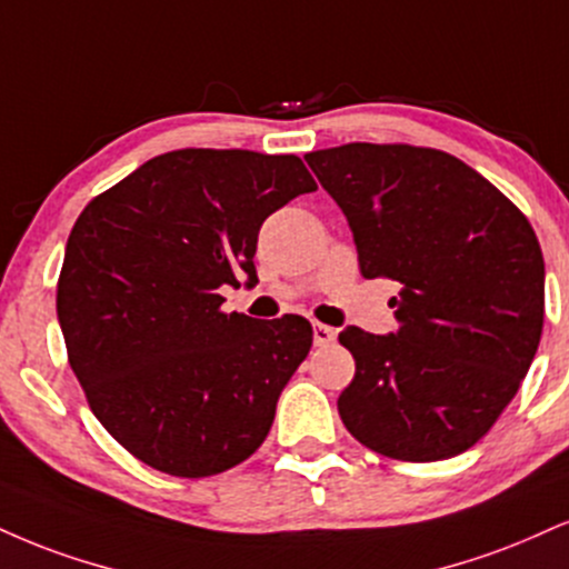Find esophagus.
<instances>
[{"label":"esophagus","mask_w":569,"mask_h":569,"mask_svg":"<svg viewBox=\"0 0 569 569\" xmlns=\"http://www.w3.org/2000/svg\"><path fill=\"white\" fill-rule=\"evenodd\" d=\"M333 339H337V331H333L331 326H323V323H315V326H312V341H315V347H328V345H333Z\"/></svg>","instance_id":"obj_1"}]
</instances>
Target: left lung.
I'll list each match as a JSON object with an SVG mask.
<instances>
[{
  "label": "left lung",
  "instance_id": "obj_1",
  "mask_svg": "<svg viewBox=\"0 0 569 569\" xmlns=\"http://www.w3.org/2000/svg\"><path fill=\"white\" fill-rule=\"evenodd\" d=\"M305 159L350 222L362 278L400 283L397 333H339L355 358L341 421L397 461L463 453L536 358L546 305L536 230L445 150L347 142Z\"/></svg>",
  "mask_w": 569,
  "mask_h": 569
}]
</instances>
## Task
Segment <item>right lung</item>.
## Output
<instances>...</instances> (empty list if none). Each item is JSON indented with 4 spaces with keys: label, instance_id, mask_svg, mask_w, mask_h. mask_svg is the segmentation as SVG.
Segmentation results:
<instances>
[{
    "label": "right lung",
    "instance_id": "add662e5",
    "mask_svg": "<svg viewBox=\"0 0 569 569\" xmlns=\"http://www.w3.org/2000/svg\"><path fill=\"white\" fill-rule=\"evenodd\" d=\"M315 188L299 156L182 148L79 214L58 278L68 362L98 421L142 463L193 480L264 442L312 326L228 315L219 289L257 283L262 222Z\"/></svg>",
    "mask_w": 569,
    "mask_h": 569
}]
</instances>
